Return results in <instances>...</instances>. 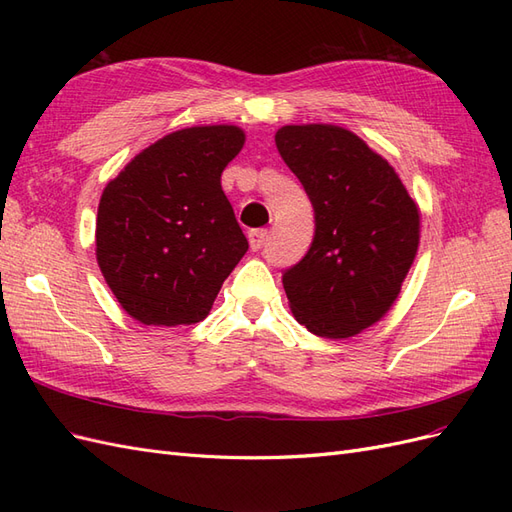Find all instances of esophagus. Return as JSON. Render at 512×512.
<instances>
[{"label": "esophagus", "instance_id": "34e87169", "mask_svg": "<svg viewBox=\"0 0 512 512\" xmlns=\"http://www.w3.org/2000/svg\"><path fill=\"white\" fill-rule=\"evenodd\" d=\"M267 235H269V232H267L265 228H254V230L247 232V241H250L252 252H258L260 247L265 245V241H267Z\"/></svg>", "mask_w": 512, "mask_h": 512}]
</instances>
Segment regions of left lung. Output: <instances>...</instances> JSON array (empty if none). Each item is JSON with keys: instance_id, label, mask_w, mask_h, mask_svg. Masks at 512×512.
I'll list each match as a JSON object with an SVG mask.
<instances>
[{"instance_id": "1", "label": "left lung", "mask_w": 512, "mask_h": 512, "mask_svg": "<svg viewBox=\"0 0 512 512\" xmlns=\"http://www.w3.org/2000/svg\"><path fill=\"white\" fill-rule=\"evenodd\" d=\"M275 145L316 213L312 247L282 280L292 316L318 337L359 335L397 301L421 211L389 160L342 126H284Z\"/></svg>"}]
</instances>
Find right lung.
Instances as JSON below:
<instances>
[{
	"label": "right lung",
	"mask_w": 512,
	"mask_h": 512,
	"mask_svg": "<svg viewBox=\"0 0 512 512\" xmlns=\"http://www.w3.org/2000/svg\"><path fill=\"white\" fill-rule=\"evenodd\" d=\"M239 126H194L149 145L106 183L96 258L123 312L147 327L205 320L247 239L222 190Z\"/></svg>",
	"instance_id": "1"
}]
</instances>
